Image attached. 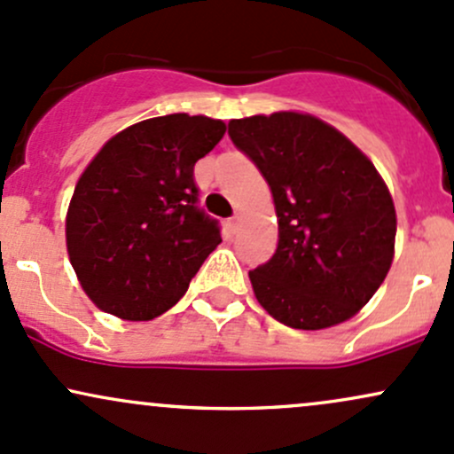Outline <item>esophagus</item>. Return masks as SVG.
<instances>
[{
	"mask_svg": "<svg viewBox=\"0 0 454 454\" xmlns=\"http://www.w3.org/2000/svg\"><path fill=\"white\" fill-rule=\"evenodd\" d=\"M227 225H229V231L236 233L238 227H240V216H238V214H236V216H231V218H229V221H227Z\"/></svg>",
	"mask_w": 454,
	"mask_h": 454,
	"instance_id": "1",
	"label": "esophagus"
}]
</instances>
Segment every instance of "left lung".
Instances as JSON below:
<instances>
[{
    "mask_svg": "<svg viewBox=\"0 0 454 454\" xmlns=\"http://www.w3.org/2000/svg\"><path fill=\"white\" fill-rule=\"evenodd\" d=\"M229 137L266 177L278 218L272 259L248 272L259 304L298 330L354 317L395 257V203L373 162L295 111L231 120Z\"/></svg>",
    "mask_w": 454,
    "mask_h": 454,
    "instance_id": "obj_1",
    "label": "left lung"
}]
</instances>
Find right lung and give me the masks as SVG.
Masks as SVG:
<instances>
[{
  "mask_svg": "<svg viewBox=\"0 0 454 454\" xmlns=\"http://www.w3.org/2000/svg\"><path fill=\"white\" fill-rule=\"evenodd\" d=\"M206 115L152 117L117 132L81 173L66 216V247L91 302L129 322L169 310L221 227L197 206L192 169L225 135Z\"/></svg>",
  "mask_w": 454,
  "mask_h": 454,
  "instance_id": "1",
  "label": "right lung"
}]
</instances>
